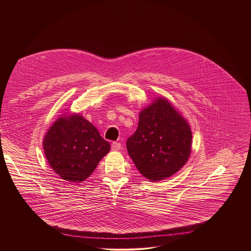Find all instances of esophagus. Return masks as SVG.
Masks as SVG:
<instances>
[{"instance_id": "34e87169", "label": "esophagus", "mask_w": 251, "mask_h": 251, "mask_svg": "<svg viewBox=\"0 0 251 251\" xmlns=\"http://www.w3.org/2000/svg\"><path fill=\"white\" fill-rule=\"evenodd\" d=\"M111 149H112V151H119L121 149V144L117 142H113L111 145Z\"/></svg>"}]
</instances>
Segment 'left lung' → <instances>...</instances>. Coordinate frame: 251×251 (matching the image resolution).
<instances>
[{
  "label": "left lung",
  "instance_id": "8db88e82",
  "mask_svg": "<svg viewBox=\"0 0 251 251\" xmlns=\"http://www.w3.org/2000/svg\"><path fill=\"white\" fill-rule=\"evenodd\" d=\"M192 139L188 121L161 96L141 110L138 128L126 146L140 174L151 182H159L186 165Z\"/></svg>",
  "mask_w": 251,
  "mask_h": 251
}]
</instances>
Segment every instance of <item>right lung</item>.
<instances>
[{
	"instance_id": "obj_1",
	"label": "right lung",
	"mask_w": 251,
	"mask_h": 251,
	"mask_svg": "<svg viewBox=\"0 0 251 251\" xmlns=\"http://www.w3.org/2000/svg\"><path fill=\"white\" fill-rule=\"evenodd\" d=\"M43 147L51 169L64 181L80 183L110 151V144L79 113L58 117L45 135Z\"/></svg>"
}]
</instances>
